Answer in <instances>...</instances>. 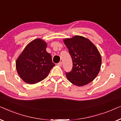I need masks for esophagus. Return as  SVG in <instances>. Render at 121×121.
<instances>
[{"label": "esophagus", "mask_w": 121, "mask_h": 121, "mask_svg": "<svg viewBox=\"0 0 121 121\" xmlns=\"http://www.w3.org/2000/svg\"><path fill=\"white\" fill-rule=\"evenodd\" d=\"M58 65L59 66V67H61L62 65V62H59L58 63Z\"/></svg>", "instance_id": "esophagus-1"}]
</instances>
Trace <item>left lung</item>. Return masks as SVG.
<instances>
[{"instance_id": "left-lung-1", "label": "left lung", "mask_w": 121, "mask_h": 121, "mask_svg": "<svg viewBox=\"0 0 121 121\" xmlns=\"http://www.w3.org/2000/svg\"><path fill=\"white\" fill-rule=\"evenodd\" d=\"M73 60V68L66 73L68 80L74 85L82 86L93 81L101 66V56L95 44L88 39L76 35L64 39Z\"/></svg>"}]
</instances>
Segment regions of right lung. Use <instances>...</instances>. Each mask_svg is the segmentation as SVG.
<instances>
[{
  "label": "right lung",
  "instance_id": "obj_1",
  "mask_svg": "<svg viewBox=\"0 0 121 121\" xmlns=\"http://www.w3.org/2000/svg\"><path fill=\"white\" fill-rule=\"evenodd\" d=\"M47 43L36 39L27 44L16 61V68L20 77L26 83L34 84L47 77L55 65L52 56L46 51Z\"/></svg>",
  "mask_w": 121,
  "mask_h": 121
}]
</instances>
